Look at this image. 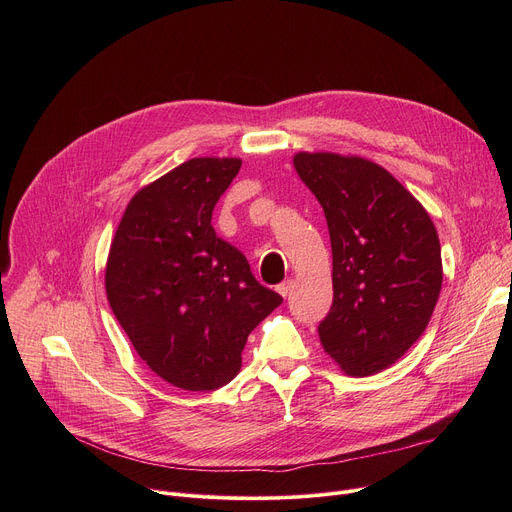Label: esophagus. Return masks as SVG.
<instances>
[{"label":"esophagus","mask_w":512,"mask_h":512,"mask_svg":"<svg viewBox=\"0 0 512 512\" xmlns=\"http://www.w3.org/2000/svg\"><path fill=\"white\" fill-rule=\"evenodd\" d=\"M294 279H287V281H283V283H279L277 285V291H279V294L283 296V298H287L289 294H291V289H294Z\"/></svg>","instance_id":"obj_1"}]
</instances>
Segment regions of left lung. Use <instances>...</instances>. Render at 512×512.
Instances as JSON below:
<instances>
[{"mask_svg": "<svg viewBox=\"0 0 512 512\" xmlns=\"http://www.w3.org/2000/svg\"><path fill=\"white\" fill-rule=\"evenodd\" d=\"M294 168L324 208L334 302L318 334L348 377L397 362L425 332L442 291V247L423 204L383 166L298 152Z\"/></svg>", "mask_w": 512, "mask_h": 512, "instance_id": "obj_1", "label": "left lung"}]
</instances>
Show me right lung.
Returning a JSON list of instances; mask_svg holds the SVG:
<instances>
[{
    "instance_id": "add662e5",
    "label": "right lung",
    "mask_w": 512,
    "mask_h": 512,
    "mask_svg": "<svg viewBox=\"0 0 512 512\" xmlns=\"http://www.w3.org/2000/svg\"><path fill=\"white\" fill-rule=\"evenodd\" d=\"M239 158H192L129 200L105 265L109 306L135 352L166 383L214 391L241 371L253 328L283 300L218 239L214 204Z\"/></svg>"
}]
</instances>
